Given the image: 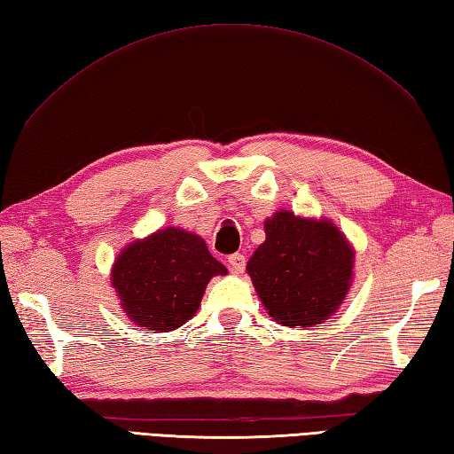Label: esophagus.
<instances>
[{"label": "esophagus", "mask_w": 454, "mask_h": 454, "mask_svg": "<svg viewBox=\"0 0 454 454\" xmlns=\"http://www.w3.org/2000/svg\"><path fill=\"white\" fill-rule=\"evenodd\" d=\"M227 262H229V269L233 270V272H243L245 270V264H247V259H245V254L235 253V254L229 256Z\"/></svg>", "instance_id": "obj_1"}]
</instances>
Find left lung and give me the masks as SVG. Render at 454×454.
I'll return each instance as SVG.
<instances>
[{
  "label": "left lung",
  "instance_id": "left-lung-1",
  "mask_svg": "<svg viewBox=\"0 0 454 454\" xmlns=\"http://www.w3.org/2000/svg\"><path fill=\"white\" fill-rule=\"evenodd\" d=\"M267 239L247 272L270 318L310 328L338 310L354 277V249L328 219L277 211L264 221Z\"/></svg>",
  "mask_w": 454,
  "mask_h": 454
}]
</instances>
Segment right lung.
Returning a JSON list of instances; mask_svg holds the SVG:
<instances>
[{"instance_id":"right-lung-1","label":"right lung","mask_w":454,"mask_h":454,"mask_svg":"<svg viewBox=\"0 0 454 454\" xmlns=\"http://www.w3.org/2000/svg\"><path fill=\"white\" fill-rule=\"evenodd\" d=\"M217 275H227V269L200 235L166 227L128 245L110 280L128 318L142 328L169 332L192 320L205 286Z\"/></svg>"}]
</instances>
